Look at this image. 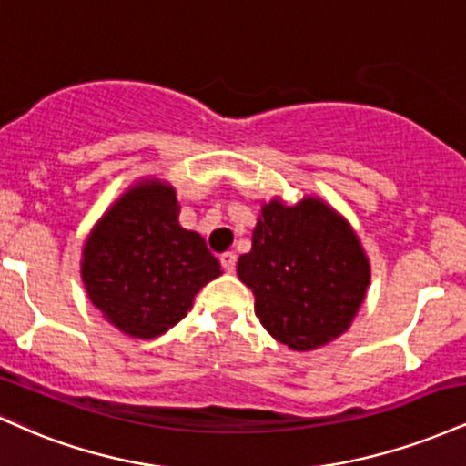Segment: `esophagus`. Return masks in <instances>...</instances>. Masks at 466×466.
<instances>
[{"instance_id": "esophagus-1", "label": "esophagus", "mask_w": 466, "mask_h": 466, "mask_svg": "<svg viewBox=\"0 0 466 466\" xmlns=\"http://www.w3.org/2000/svg\"><path fill=\"white\" fill-rule=\"evenodd\" d=\"M218 260H221V267L226 268L228 273H234V268H237V254H234V251H226V254H221Z\"/></svg>"}]
</instances>
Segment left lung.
I'll list each match as a JSON object with an SVG mask.
<instances>
[{
	"label": "left lung",
	"instance_id": "1",
	"mask_svg": "<svg viewBox=\"0 0 466 466\" xmlns=\"http://www.w3.org/2000/svg\"><path fill=\"white\" fill-rule=\"evenodd\" d=\"M262 328L293 351H312L350 329L371 284L351 223L317 195L260 204L251 251L238 258Z\"/></svg>",
	"mask_w": 466,
	"mask_h": 466
}]
</instances>
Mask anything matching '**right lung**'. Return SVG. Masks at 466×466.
Wrapping results in <instances>:
<instances>
[{
    "label": "right lung",
    "instance_id": "right-lung-1",
    "mask_svg": "<svg viewBox=\"0 0 466 466\" xmlns=\"http://www.w3.org/2000/svg\"><path fill=\"white\" fill-rule=\"evenodd\" d=\"M177 193L138 177L84 240L80 276L106 321L132 339H156L182 321L195 295L221 276L201 234L179 226Z\"/></svg>",
    "mask_w": 466,
    "mask_h": 466
}]
</instances>
